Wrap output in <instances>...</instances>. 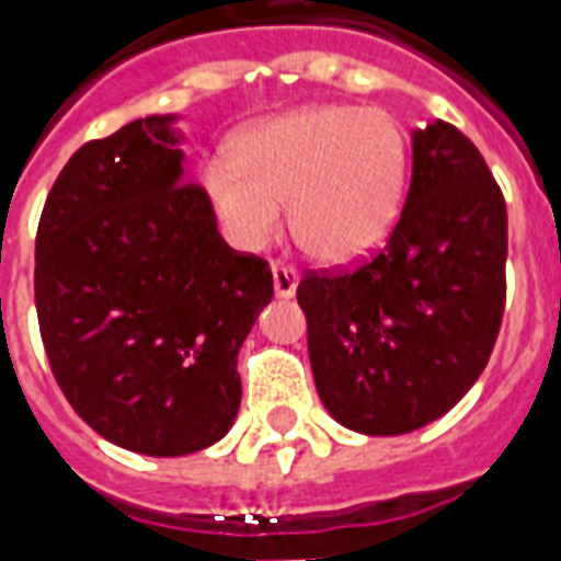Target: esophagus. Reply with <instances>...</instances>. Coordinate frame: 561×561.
I'll use <instances>...</instances> for the list:
<instances>
[{
	"instance_id": "1",
	"label": "esophagus",
	"mask_w": 561,
	"mask_h": 561,
	"mask_svg": "<svg viewBox=\"0 0 561 561\" xmlns=\"http://www.w3.org/2000/svg\"><path fill=\"white\" fill-rule=\"evenodd\" d=\"M297 285H299V273L294 264H282L276 262L273 264V290H276V297H294L297 294Z\"/></svg>"
}]
</instances>
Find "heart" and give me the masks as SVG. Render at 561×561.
<instances>
[{
    "mask_svg": "<svg viewBox=\"0 0 561 561\" xmlns=\"http://www.w3.org/2000/svg\"><path fill=\"white\" fill-rule=\"evenodd\" d=\"M409 152L397 119L379 108L309 105L250 128L232 161H211L203 185L217 220L243 250L282 229L320 262H356L388 238L403 208Z\"/></svg>",
    "mask_w": 561,
    "mask_h": 561,
    "instance_id": "obj_1",
    "label": "heart"
}]
</instances>
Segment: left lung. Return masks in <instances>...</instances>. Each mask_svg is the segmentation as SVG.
Wrapping results in <instances>:
<instances>
[{
    "mask_svg": "<svg viewBox=\"0 0 561 561\" xmlns=\"http://www.w3.org/2000/svg\"><path fill=\"white\" fill-rule=\"evenodd\" d=\"M327 412L365 435L447 414L489 365L506 306V199L459 128L412 135V182L388 241L297 288Z\"/></svg>",
    "mask_w": 561,
    "mask_h": 561,
    "instance_id": "obj_1",
    "label": "left lung"
}]
</instances>
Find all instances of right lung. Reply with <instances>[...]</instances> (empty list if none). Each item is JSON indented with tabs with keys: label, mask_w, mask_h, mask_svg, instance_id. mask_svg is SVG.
Listing matches in <instances>:
<instances>
[{
	"label": "right lung",
	"mask_w": 561,
	"mask_h": 561,
	"mask_svg": "<svg viewBox=\"0 0 561 561\" xmlns=\"http://www.w3.org/2000/svg\"><path fill=\"white\" fill-rule=\"evenodd\" d=\"M170 119L76 149L34 241L55 382L91 430L144 456H185L229 433L238 350L273 297L267 262L232 250L205 187L182 182Z\"/></svg>",
	"instance_id": "obj_1"
}]
</instances>
